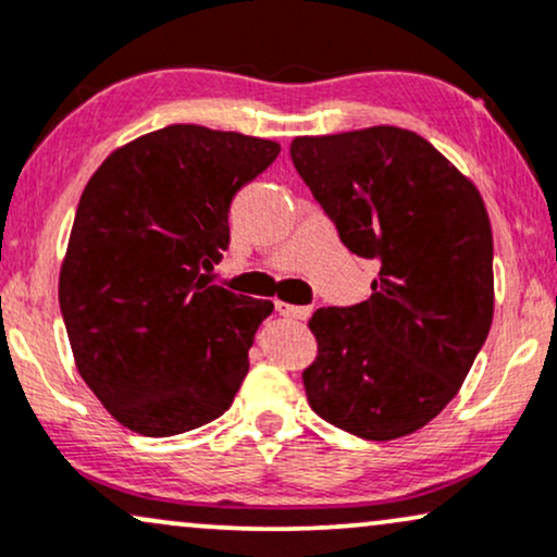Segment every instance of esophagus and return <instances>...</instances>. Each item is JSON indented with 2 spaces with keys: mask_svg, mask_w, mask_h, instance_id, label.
I'll return each instance as SVG.
<instances>
[{
  "mask_svg": "<svg viewBox=\"0 0 557 557\" xmlns=\"http://www.w3.org/2000/svg\"><path fill=\"white\" fill-rule=\"evenodd\" d=\"M274 308H277L283 317H290V319H308L313 311L311 306H290V304H283V300H274Z\"/></svg>",
  "mask_w": 557,
  "mask_h": 557,
  "instance_id": "1",
  "label": "esophagus"
}]
</instances>
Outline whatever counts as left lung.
I'll list each match as a JSON object with an SVG mask.
<instances>
[{
  "mask_svg": "<svg viewBox=\"0 0 557 557\" xmlns=\"http://www.w3.org/2000/svg\"><path fill=\"white\" fill-rule=\"evenodd\" d=\"M290 158L347 249L381 261L371 298L308 321V405L366 441L420 431L491 332L493 231L478 186L399 126L296 137Z\"/></svg>",
  "mask_w": 557,
  "mask_h": 557,
  "instance_id": "8db88e82",
  "label": "left lung"
}]
</instances>
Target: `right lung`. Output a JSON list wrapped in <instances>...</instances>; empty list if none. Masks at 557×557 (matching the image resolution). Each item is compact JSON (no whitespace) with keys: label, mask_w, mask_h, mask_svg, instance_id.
<instances>
[{"label":"right lung","mask_w":557,"mask_h":557,"mask_svg":"<svg viewBox=\"0 0 557 557\" xmlns=\"http://www.w3.org/2000/svg\"><path fill=\"white\" fill-rule=\"evenodd\" d=\"M272 139L171 124L111 152L87 181L59 272L79 376L134 433L165 438L220 418L249 373L272 300L210 285L240 186Z\"/></svg>","instance_id":"1"}]
</instances>
